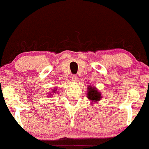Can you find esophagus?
Here are the masks:
<instances>
[{
  "label": "esophagus",
  "instance_id": "esophagus-1",
  "mask_svg": "<svg viewBox=\"0 0 149 149\" xmlns=\"http://www.w3.org/2000/svg\"><path fill=\"white\" fill-rule=\"evenodd\" d=\"M71 79H72V81H73V82H76V81H78L77 76H76V75H73V76H72Z\"/></svg>",
  "mask_w": 149,
  "mask_h": 149
}]
</instances>
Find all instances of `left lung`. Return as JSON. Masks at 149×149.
Here are the masks:
<instances>
[{"instance_id":"left-lung-1","label":"left lung","mask_w":149,"mask_h":149,"mask_svg":"<svg viewBox=\"0 0 149 149\" xmlns=\"http://www.w3.org/2000/svg\"><path fill=\"white\" fill-rule=\"evenodd\" d=\"M87 97L91 101V104L100 102L102 98L100 91L93 85L88 86V90H87Z\"/></svg>"}]
</instances>
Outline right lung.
Here are the masks:
<instances>
[{
    "instance_id": "right-lung-1",
    "label": "right lung",
    "mask_w": 149,
    "mask_h": 149,
    "mask_svg": "<svg viewBox=\"0 0 149 149\" xmlns=\"http://www.w3.org/2000/svg\"><path fill=\"white\" fill-rule=\"evenodd\" d=\"M58 93V91H57V89L54 88V89H53V91H52L51 93H50L49 94V96H53V95L55 94V93Z\"/></svg>"
}]
</instances>
